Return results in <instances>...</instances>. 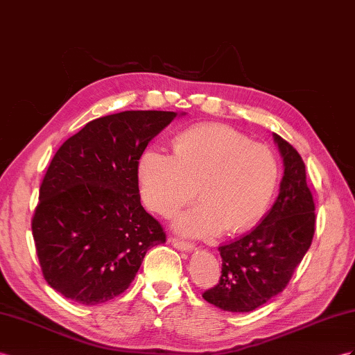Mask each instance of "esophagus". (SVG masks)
Segmentation results:
<instances>
[{
  "label": "esophagus",
  "mask_w": 355,
  "mask_h": 355,
  "mask_svg": "<svg viewBox=\"0 0 355 355\" xmlns=\"http://www.w3.org/2000/svg\"><path fill=\"white\" fill-rule=\"evenodd\" d=\"M171 243H172V246H174V248H177V249H180V250H184V252H192V250H193V248H195L192 243L183 241V240L177 239V237L171 239Z\"/></svg>",
  "instance_id": "1"
}]
</instances>
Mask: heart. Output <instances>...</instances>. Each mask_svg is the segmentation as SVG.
<instances>
[{
    "mask_svg": "<svg viewBox=\"0 0 355 355\" xmlns=\"http://www.w3.org/2000/svg\"><path fill=\"white\" fill-rule=\"evenodd\" d=\"M279 177L268 147L216 124L190 127L177 136L174 154L148 148L138 163L144 202L162 216L192 201L198 186L202 204L175 220L178 231L193 237L250 230L266 214Z\"/></svg>",
    "mask_w": 355,
    "mask_h": 355,
    "instance_id": "obj_1",
    "label": "heart"
}]
</instances>
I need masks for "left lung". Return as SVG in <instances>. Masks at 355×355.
<instances>
[{"instance_id": "left-lung-1", "label": "left lung", "mask_w": 355, "mask_h": 355, "mask_svg": "<svg viewBox=\"0 0 355 355\" xmlns=\"http://www.w3.org/2000/svg\"><path fill=\"white\" fill-rule=\"evenodd\" d=\"M272 138L285 168L276 202L252 232L219 248L220 280L202 294L226 312H252L282 293L312 244L316 216L304 162L284 138Z\"/></svg>"}]
</instances>
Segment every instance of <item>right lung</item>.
<instances>
[{
  "label": "right lung",
  "instance_id": "right-lung-1",
  "mask_svg": "<svg viewBox=\"0 0 355 355\" xmlns=\"http://www.w3.org/2000/svg\"><path fill=\"white\" fill-rule=\"evenodd\" d=\"M177 112L124 111L89 121L53 156L31 220L51 288L94 306L129 288L148 249L166 241L141 205L138 163Z\"/></svg>",
  "mask_w": 355,
  "mask_h": 355
}]
</instances>
